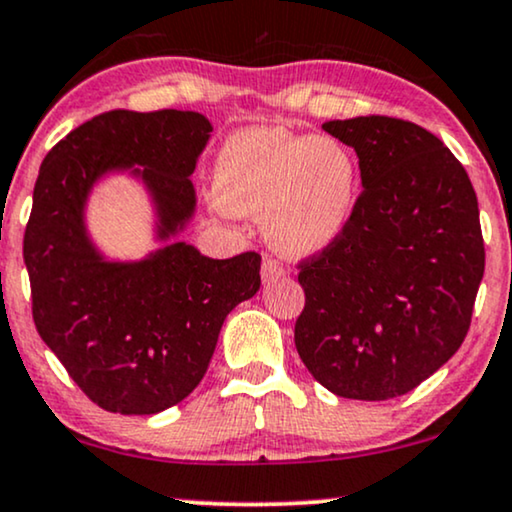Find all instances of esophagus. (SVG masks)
Instances as JSON below:
<instances>
[{
	"label": "esophagus",
	"mask_w": 512,
	"mask_h": 512,
	"mask_svg": "<svg viewBox=\"0 0 512 512\" xmlns=\"http://www.w3.org/2000/svg\"><path fill=\"white\" fill-rule=\"evenodd\" d=\"M284 275H287V270H284L282 265L277 263V261H270V258H268V261L263 263V270H261L263 282H268V284H270V282L280 280V277H284Z\"/></svg>",
	"instance_id": "obj_1"
}]
</instances>
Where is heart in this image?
<instances>
[{
    "label": "heart",
    "instance_id": "b5f03b06",
    "mask_svg": "<svg viewBox=\"0 0 512 512\" xmlns=\"http://www.w3.org/2000/svg\"><path fill=\"white\" fill-rule=\"evenodd\" d=\"M357 188V159L343 143L282 126L237 131L214 167L216 202L230 214H265V237L289 258L317 256L341 240Z\"/></svg>",
    "mask_w": 512,
    "mask_h": 512
}]
</instances>
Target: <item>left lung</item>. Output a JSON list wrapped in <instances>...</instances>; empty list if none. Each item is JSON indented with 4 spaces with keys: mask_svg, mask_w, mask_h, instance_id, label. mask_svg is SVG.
<instances>
[{
    "mask_svg": "<svg viewBox=\"0 0 512 512\" xmlns=\"http://www.w3.org/2000/svg\"><path fill=\"white\" fill-rule=\"evenodd\" d=\"M322 129L360 159L362 195L327 251L303 261L294 341L338 397L393 400L461 348L484 275L473 183L440 138L404 119H334Z\"/></svg>",
    "mask_w": 512,
    "mask_h": 512,
    "instance_id": "obj_1",
    "label": "left lung"
}]
</instances>
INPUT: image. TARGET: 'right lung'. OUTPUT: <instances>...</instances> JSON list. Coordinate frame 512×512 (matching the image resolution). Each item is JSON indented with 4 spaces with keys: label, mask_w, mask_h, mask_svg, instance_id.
<instances>
[{
    "label": "right lung",
    "mask_w": 512,
    "mask_h": 512,
    "mask_svg": "<svg viewBox=\"0 0 512 512\" xmlns=\"http://www.w3.org/2000/svg\"><path fill=\"white\" fill-rule=\"evenodd\" d=\"M211 131L192 110H112L70 131L39 167L23 240L32 317L105 411L143 416L185 400L207 374L225 317L261 287L256 251L218 261L171 242L141 261H110L86 228L94 185L126 171L148 192L155 240L183 232Z\"/></svg>",
    "instance_id": "add662e5"
}]
</instances>
